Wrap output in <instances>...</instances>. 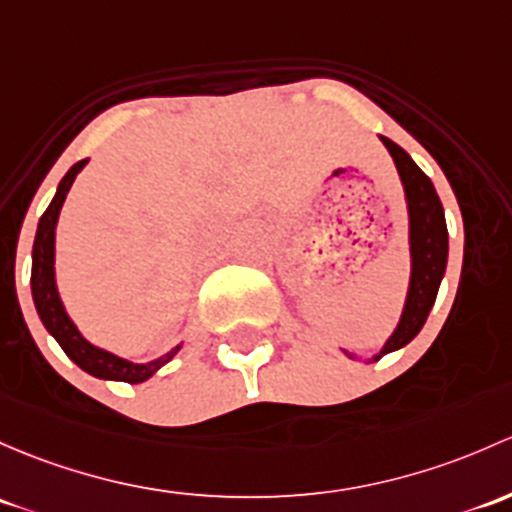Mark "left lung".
<instances>
[{
	"label": "left lung",
	"mask_w": 512,
	"mask_h": 512,
	"mask_svg": "<svg viewBox=\"0 0 512 512\" xmlns=\"http://www.w3.org/2000/svg\"><path fill=\"white\" fill-rule=\"evenodd\" d=\"M387 152L395 159L397 171H400L402 186L407 196V211H410V252H412V277L410 292H407L405 311L397 324L395 333L387 338L383 351L373 360H380L385 353L397 351L407 346L427 321L432 311L434 299H437L441 277L446 270V255H449V233H446L444 208L434 191L429 176L414 164L410 154L397 147L392 139L380 137Z\"/></svg>",
	"instance_id": "obj_1"
}]
</instances>
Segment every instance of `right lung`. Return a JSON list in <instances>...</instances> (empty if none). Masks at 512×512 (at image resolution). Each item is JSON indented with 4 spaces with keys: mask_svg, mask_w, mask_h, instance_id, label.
Returning <instances> with one entry per match:
<instances>
[{
    "mask_svg": "<svg viewBox=\"0 0 512 512\" xmlns=\"http://www.w3.org/2000/svg\"><path fill=\"white\" fill-rule=\"evenodd\" d=\"M85 161H78L68 169V174L63 176L61 184H58L56 196H53L51 206L46 208V213L41 215L39 230H36L34 240V255H31V294H34L36 311H39L43 326L58 341V346L66 351L68 358L73 360L78 368H83L85 373L95 375L100 380H120V383H144V380L152 378L161 365L169 363L181 346H176L174 351H169L161 358L152 360V363H129L125 358H117V355L102 351V348L93 346V343L85 341L80 336V331L75 324L68 319L66 309H63L61 297H58L56 289V274H53V255H56V223L58 213H61L63 201H66L68 191H71L75 176L80 174V169L85 166Z\"/></svg>",
    "mask_w": 512,
    "mask_h": 512,
    "instance_id": "1",
    "label": "right lung"
}]
</instances>
